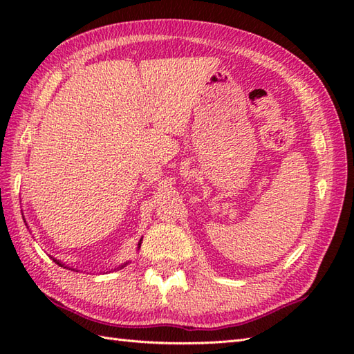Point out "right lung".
I'll list each match as a JSON object with an SVG mask.
<instances>
[{
    "label": "right lung",
    "mask_w": 354,
    "mask_h": 354,
    "mask_svg": "<svg viewBox=\"0 0 354 354\" xmlns=\"http://www.w3.org/2000/svg\"><path fill=\"white\" fill-rule=\"evenodd\" d=\"M140 246H141V240H140V243H138V248H140ZM55 261H56V263H57V265H61V263H59V261H57V260H55ZM61 266H62V265H61Z\"/></svg>",
    "instance_id": "1"
}]
</instances>
